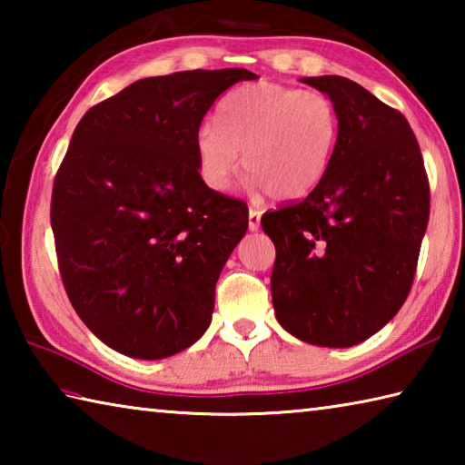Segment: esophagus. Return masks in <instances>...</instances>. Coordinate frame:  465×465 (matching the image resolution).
<instances>
[{"mask_svg": "<svg viewBox=\"0 0 465 465\" xmlns=\"http://www.w3.org/2000/svg\"><path fill=\"white\" fill-rule=\"evenodd\" d=\"M261 211L258 209H250L248 211V227H250V232H256L258 227H261Z\"/></svg>", "mask_w": 465, "mask_h": 465, "instance_id": "obj_1", "label": "esophagus"}]
</instances>
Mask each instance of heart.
I'll list each match as a JSON object with an SVG mask.
<instances>
[{
  "label": "heart",
  "instance_id": "1",
  "mask_svg": "<svg viewBox=\"0 0 465 465\" xmlns=\"http://www.w3.org/2000/svg\"><path fill=\"white\" fill-rule=\"evenodd\" d=\"M338 139L341 116L332 98L258 82L227 94L217 124L204 123L194 147L201 176L215 191L230 186L242 163L258 191L295 201L326 176Z\"/></svg>",
  "mask_w": 465,
  "mask_h": 465
}]
</instances>
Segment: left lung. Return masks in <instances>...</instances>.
Returning a JSON list of instances; mask_svg holds the SVG:
<instances>
[{
	"instance_id": "left-lung-1",
	"label": "left lung",
	"mask_w": 465,
	"mask_h": 465,
	"mask_svg": "<svg viewBox=\"0 0 465 465\" xmlns=\"http://www.w3.org/2000/svg\"><path fill=\"white\" fill-rule=\"evenodd\" d=\"M328 94L341 139L305 199L264 213L279 324L299 341L352 346L402 308L427 232L430 191L422 153L400 110L341 75L303 77Z\"/></svg>"
}]
</instances>
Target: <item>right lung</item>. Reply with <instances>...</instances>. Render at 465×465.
<instances>
[{
	"label": "right lung",
	"mask_w": 465,
	"mask_h": 465,
	"mask_svg": "<svg viewBox=\"0 0 465 465\" xmlns=\"http://www.w3.org/2000/svg\"><path fill=\"white\" fill-rule=\"evenodd\" d=\"M256 77L240 67L145 77L77 123L51 227L69 302L110 349L163 359L209 328L248 209L204 184L194 141L219 94Z\"/></svg>",
	"instance_id": "add662e5"
}]
</instances>
